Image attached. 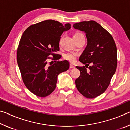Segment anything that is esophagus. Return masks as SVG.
<instances>
[{
    "label": "esophagus",
    "instance_id": "esophagus-1",
    "mask_svg": "<svg viewBox=\"0 0 130 130\" xmlns=\"http://www.w3.org/2000/svg\"><path fill=\"white\" fill-rule=\"evenodd\" d=\"M69 67H70V68H75V66L73 65V64H72V63H70Z\"/></svg>",
    "mask_w": 130,
    "mask_h": 130
}]
</instances>
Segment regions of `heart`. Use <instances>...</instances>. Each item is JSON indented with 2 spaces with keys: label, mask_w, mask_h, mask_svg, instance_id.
Returning a JSON list of instances; mask_svg holds the SVG:
<instances>
[{
  "label": "heart",
  "mask_w": 130,
  "mask_h": 130,
  "mask_svg": "<svg viewBox=\"0 0 130 130\" xmlns=\"http://www.w3.org/2000/svg\"><path fill=\"white\" fill-rule=\"evenodd\" d=\"M84 35L80 32H77L74 35L73 37H77L80 36H83ZM77 56V54L74 52H68L64 54V58L66 60L70 61L71 62H73L76 60V57Z\"/></svg>",
  "instance_id": "heart-1"
}]
</instances>
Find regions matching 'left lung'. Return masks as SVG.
I'll use <instances>...</instances> for the list:
<instances>
[{
  "mask_svg": "<svg viewBox=\"0 0 130 130\" xmlns=\"http://www.w3.org/2000/svg\"><path fill=\"white\" fill-rule=\"evenodd\" d=\"M75 29L84 31L87 45L79 61L89 66L76 68L80 76L75 81L80 93L87 98H96L105 91L115 74L117 66V49L112 36L94 21L74 23Z\"/></svg>",
  "mask_w": 130,
  "mask_h": 130,
  "instance_id": "1",
  "label": "left lung"
}]
</instances>
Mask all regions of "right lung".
<instances>
[{"label": "right lung", "mask_w": 130, "mask_h": 130, "mask_svg": "<svg viewBox=\"0 0 130 130\" xmlns=\"http://www.w3.org/2000/svg\"><path fill=\"white\" fill-rule=\"evenodd\" d=\"M70 26V23L63 26L49 19L30 26L22 36L17 49V63L24 84L35 95L46 97L51 94L56 87L58 74L69 69L67 60L56 61L61 56L56 53L60 50L61 36ZM50 55L55 61L49 65Z\"/></svg>", "instance_id": "1"}]
</instances>
